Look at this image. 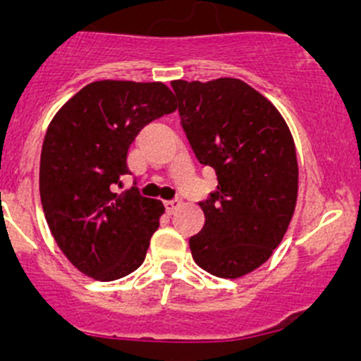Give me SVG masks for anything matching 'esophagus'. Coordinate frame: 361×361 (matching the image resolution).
I'll return each mask as SVG.
<instances>
[{
  "mask_svg": "<svg viewBox=\"0 0 361 361\" xmlns=\"http://www.w3.org/2000/svg\"><path fill=\"white\" fill-rule=\"evenodd\" d=\"M164 206H166V211H167V213L173 214L174 211H176L178 207L181 206V201H180V199H171V201H166V202H164Z\"/></svg>",
  "mask_w": 361,
  "mask_h": 361,
  "instance_id": "obj_1",
  "label": "esophagus"
}]
</instances>
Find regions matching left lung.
<instances>
[{
  "mask_svg": "<svg viewBox=\"0 0 361 361\" xmlns=\"http://www.w3.org/2000/svg\"><path fill=\"white\" fill-rule=\"evenodd\" d=\"M171 87L195 157L218 176L201 202L202 231L188 241L192 257L209 274L241 278L271 258L293 216V137L274 104L243 80H174Z\"/></svg>",
  "mask_w": 361,
  "mask_h": 361,
  "instance_id": "1",
  "label": "left lung"
}]
</instances>
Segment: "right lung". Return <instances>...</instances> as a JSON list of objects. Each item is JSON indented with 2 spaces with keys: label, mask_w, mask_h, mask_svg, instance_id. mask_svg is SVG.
Segmentation results:
<instances>
[{
  "label": "right lung",
  "mask_w": 361,
  "mask_h": 361,
  "mask_svg": "<svg viewBox=\"0 0 361 361\" xmlns=\"http://www.w3.org/2000/svg\"><path fill=\"white\" fill-rule=\"evenodd\" d=\"M176 110L164 83L92 82L57 111L39 160V195L54 239L83 274L115 281L136 271L159 228L162 202L133 187L127 152L152 120ZM136 185V183H134Z\"/></svg>",
  "instance_id": "obj_1"
}]
</instances>
